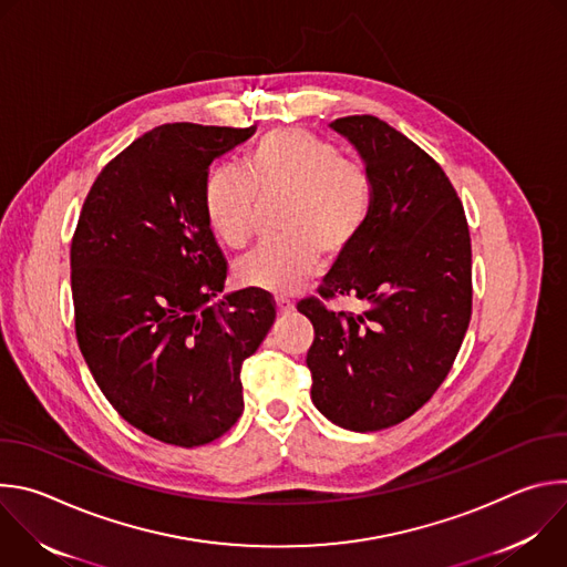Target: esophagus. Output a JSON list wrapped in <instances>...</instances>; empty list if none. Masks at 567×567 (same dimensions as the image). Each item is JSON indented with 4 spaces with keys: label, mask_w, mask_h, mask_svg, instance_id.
Here are the masks:
<instances>
[{
    "label": "esophagus",
    "mask_w": 567,
    "mask_h": 567,
    "mask_svg": "<svg viewBox=\"0 0 567 567\" xmlns=\"http://www.w3.org/2000/svg\"><path fill=\"white\" fill-rule=\"evenodd\" d=\"M276 309H278V313H287L293 309V302L287 298H276Z\"/></svg>",
    "instance_id": "34e87169"
}]
</instances>
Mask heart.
Wrapping results in <instances>:
<instances>
[{"instance_id": "1", "label": "heart", "mask_w": 567, "mask_h": 567, "mask_svg": "<svg viewBox=\"0 0 567 567\" xmlns=\"http://www.w3.org/2000/svg\"><path fill=\"white\" fill-rule=\"evenodd\" d=\"M258 197L285 195L280 233L271 245L235 262L241 287L267 293H293L316 271L320 251L339 256L357 237L370 210V179L339 147L300 127H285L256 141L241 175L215 168L204 186V213L213 233L230 249L251 237Z\"/></svg>"}]
</instances>
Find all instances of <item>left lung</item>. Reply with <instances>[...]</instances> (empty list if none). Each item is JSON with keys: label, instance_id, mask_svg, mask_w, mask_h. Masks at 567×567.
I'll return each mask as SVG.
<instances>
[{"label": "left lung", "instance_id": "obj_1", "mask_svg": "<svg viewBox=\"0 0 567 567\" xmlns=\"http://www.w3.org/2000/svg\"><path fill=\"white\" fill-rule=\"evenodd\" d=\"M359 152L370 210L322 278V298L354 296L365 311L298 302L313 326L311 401L332 424L370 433L409 420L446 379L471 320V237L462 202L435 161L377 116L330 123Z\"/></svg>", "mask_w": 567, "mask_h": 567}]
</instances>
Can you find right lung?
<instances>
[{
	"instance_id": "add662e5",
	"label": "right lung",
	"mask_w": 567,
	"mask_h": 567,
	"mask_svg": "<svg viewBox=\"0 0 567 567\" xmlns=\"http://www.w3.org/2000/svg\"><path fill=\"white\" fill-rule=\"evenodd\" d=\"M254 127L168 123L136 138L94 182L71 241L75 337L116 413L193 449L245 411L241 363L276 320L256 291H224L226 260L204 213L215 158Z\"/></svg>"
}]
</instances>
